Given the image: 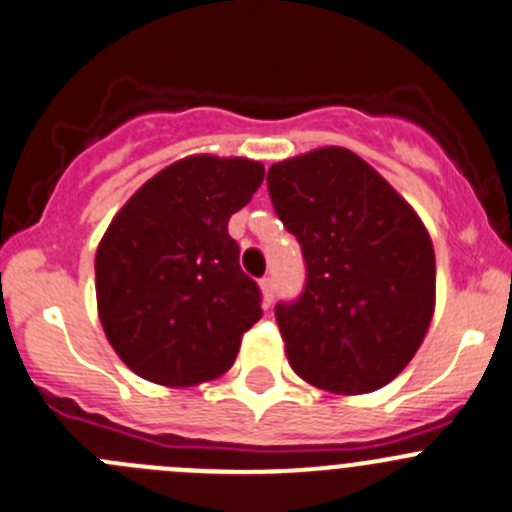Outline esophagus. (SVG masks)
I'll list each match as a JSON object with an SVG mask.
<instances>
[{"label":"esophagus","mask_w":512,"mask_h":512,"mask_svg":"<svg viewBox=\"0 0 512 512\" xmlns=\"http://www.w3.org/2000/svg\"><path fill=\"white\" fill-rule=\"evenodd\" d=\"M259 286H261V299H264V306L269 309V306L274 304V279L266 276V279L259 281Z\"/></svg>","instance_id":"esophagus-1"}]
</instances>
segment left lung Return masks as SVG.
Instances as JSON below:
<instances>
[{"label": "left lung", "mask_w": 512, "mask_h": 512, "mask_svg": "<svg viewBox=\"0 0 512 512\" xmlns=\"http://www.w3.org/2000/svg\"><path fill=\"white\" fill-rule=\"evenodd\" d=\"M266 186L306 264L299 299L276 304L291 369L334 394L389 384L435 311L425 223L367 160L337 145L274 163Z\"/></svg>", "instance_id": "obj_1"}]
</instances>
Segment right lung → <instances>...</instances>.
I'll use <instances>...</instances> for the list:
<instances>
[{"mask_svg":"<svg viewBox=\"0 0 512 512\" xmlns=\"http://www.w3.org/2000/svg\"><path fill=\"white\" fill-rule=\"evenodd\" d=\"M248 158L188 155L140 186L95 256L97 314L138 377L193 387L236 362L261 319V291L238 266L228 218L264 180Z\"/></svg>","mask_w":512,"mask_h":512,"instance_id":"1","label":"right lung"}]
</instances>
